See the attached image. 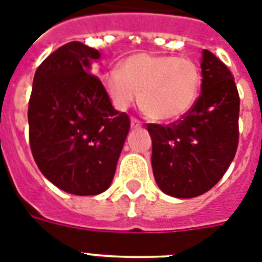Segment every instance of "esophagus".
Returning <instances> with one entry per match:
<instances>
[{
  "mask_svg": "<svg viewBox=\"0 0 262 262\" xmlns=\"http://www.w3.org/2000/svg\"><path fill=\"white\" fill-rule=\"evenodd\" d=\"M130 125L133 129H139V127L143 126V123H141V121H139L137 118H132L130 119Z\"/></svg>",
  "mask_w": 262,
  "mask_h": 262,
  "instance_id": "1",
  "label": "esophagus"
}]
</instances>
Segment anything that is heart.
Here are the masks:
<instances>
[{
    "label": "heart",
    "instance_id": "obj_1",
    "mask_svg": "<svg viewBox=\"0 0 262 262\" xmlns=\"http://www.w3.org/2000/svg\"><path fill=\"white\" fill-rule=\"evenodd\" d=\"M103 90L117 110H126L139 99L149 117L175 119L194 103L200 73L194 62L172 55L135 54L102 76Z\"/></svg>",
    "mask_w": 262,
    "mask_h": 262
}]
</instances>
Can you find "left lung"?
I'll return each mask as SVG.
<instances>
[{"label":"left lung","instance_id":"1","mask_svg":"<svg viewBox=\"0 0 262 262\" xmlns=\"http://www.w3.org/2000/svg\"><path fill=\"white\" fill-rule=\"evenodd\" d=\"M201 95L182 118L148 123L154 177L166 194L191 199L215 186L230 167L239 140V95L234 76L203 51Z\"/></svg>","mask_w":262,"mask_h":262}]
</instances>
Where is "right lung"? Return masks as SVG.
Instances as JSON below:
<instances>
[{"label": "right lung", "mask_w": 262, "mask_h": 262, "mask_svg": "<svg viewBox=\"0 0 262 262\" xmlns=\"http://www.w3.org/2000/svg\"><path fill=\"white\" fill-rule=\"evenodd\" d=\"M100 53L69 42L35 72L28 103L30 145L39 170L61 190L100 194L114 178L130 127L91 75Z\"/></svg>", "instance_id": "right-lung-1"}]
</instances>
